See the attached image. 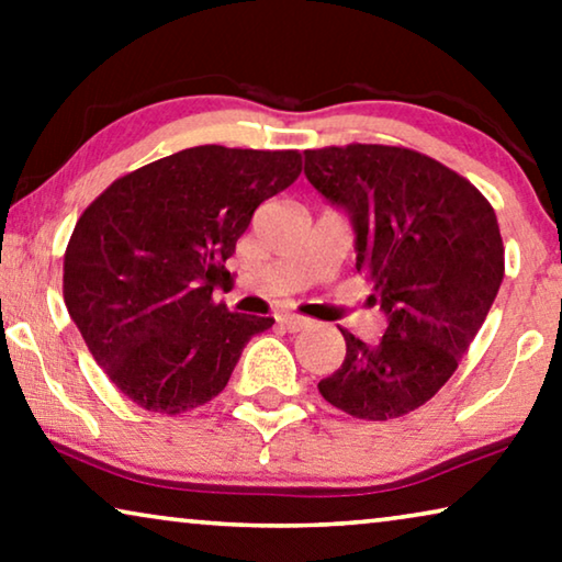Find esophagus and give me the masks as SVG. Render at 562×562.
Masks as SVG:
<instances>
[{
	"label": "esophagus",
	"mask_w": 562,
	"mask_h": 562,
	"mask_svg": "<svg viewBox=\"0 0 562 562\" xmlns=\"http://www.w3.org/2000/svg\"><path fill=\"white\" fill-rule=\"evenodd\" d=\"M281 325L286 327L289 333H299V329L310 327V325H312V319L302 317V314H283V317H281Z\"/></svg>",
	"instance_id": "34e87169"
}]
</instances>
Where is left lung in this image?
Listing matches in <instances>:
<instances>
[{
  "label": "left lung",
  "instance_id": "8db88e82",
  "mask_svg": "<svg viewBox=\"0 0 562 562\" xmlns=\"http://www.w3.org/2000/svg\"><path fill=\"white\" fill-rule=\"evenodd\" d=\"M304 173L350 214L356 268L389 319L373 345L340 329L345 360L319 394L358 419L404 417L456 373L502 286L494 206L452 168L398 145L304 150Z\"/></svg>",
  "mask_w": 562,
  "mask_h": 562
}]
</instances>
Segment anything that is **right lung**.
I'll use <instances>...</instances> for the list:
<instances>
[{"label": "right lung", "mask_w": 562, "mask_h": 562, "mask_svg": "<svg viewBox=\"0 0 562 562\" xmlns=\"http://www.w3.org/2000/svg\"><path fill=\"white\" fill-rule=\"evenodd\" d=\"M302 173L299 150L196 145L112 181L76 222L64 299L110 381L148 412L183 414L227 386L273 317L212 291L252 212Z\"/></svg>", "instance_id": "obj_1"}]
</instances>
